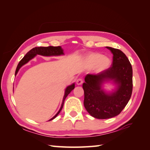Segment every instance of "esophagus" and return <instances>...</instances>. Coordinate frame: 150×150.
<instances>
[{
  "label": "esophagus",
  "mask_w": 150,
  "mask_h": 150,
  "mask_svg": "<svg viewBox=\"0 0 150 150\" xmlns=\"http://www.w3.org/2000/svg\"><path fill=\"white\" fill-rule=\"evenodd\" d=\"M76 82H77V85H81L82 83H83V80H82L81 78H79V79H77Z\"/></svg>",
  "instance_id": "34e87169"
}]
</instances>
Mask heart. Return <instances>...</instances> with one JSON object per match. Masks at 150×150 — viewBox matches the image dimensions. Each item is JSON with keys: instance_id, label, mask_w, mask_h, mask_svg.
I'll return each instance as SVG.
<instances>
[{"instance_id": "b5f03b06", "label": "heart", "mask_w": 150, "mask_h": 150, "mask_svg": "<svg viewBox=\"0 0 150 150\" xmlns=\"http://www.w3.org/2000/svg\"><path fill=\"white\" fill-rule=\"evenodd\" d=\"M86 64L88 68H94L95 72L100 73L106 71L111 64V59L99 53H91L85 59Z\"/></svg>"}]
</instances>
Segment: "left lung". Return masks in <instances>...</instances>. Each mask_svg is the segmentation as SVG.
<instances>
[{
    "instance_id": "1",
    "label": "left lung",
    "mask_w": 150,
    "mask_h": 150,
    "mask_svg": "<svg viewBox=\"0 0 150 150\" xmlns=\"http://www.w3.org/2000/svg\"><path fill=\"white\" fill-rule=\"evenodd\" d=\"M106 48L113 55L111 66L97 74H88L82 84L86 110L98 119H110L120 114L131 98L133 90V70L128 57L120 50ZM110 80L117 85V88L108 94L101 86Z\"/></svg>"
}]
</instances>
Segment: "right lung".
Here are the masks:
<instances>
[{
	"mask_svg": "<svg viewBox=\"0 0 150 150\" xmlns=\"http://www.w3.org/2000/svg\"><path fill=\"white\" fill-rule=\"evenodd\" d=\"M37 55H40L42 56H46V57H50V56H59L64 55L63 50L60 46H47V47H33V49H31L30 51H29L25 56L21 59V60L19 63L18 64L17 69H16L15 71V75L17 74L18 70L20 69L21 67L26 64V63L30 61V60L34 58ZM75 88V84L73 83L71 85L68 86V87L66 88L65 90V93L64 95L62 103L61 104V107H60L59 111L57 112V113L54 116L53 118H52L50 120H52L55 119V118L58 115L59 113L60 112V111L62 109L64 103V100L66 99V97L68 96V94H69L70 92H71L73 89ZM49 120V121H50Z\"/></svg>",
	"mask_w": 150,
	"mask_h": 150,
	"instance_id": "1",
	"label": "right lung"
}]
</instances>
